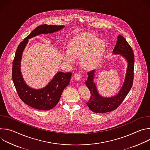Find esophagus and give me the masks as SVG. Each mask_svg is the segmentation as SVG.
Segmentation results:
<instances>
[{
	"label": "esophagus",
	"instance_id": "1",
	"mask_svg": "<svg viewBox=\"0 0 150 150\" xmlns=\"http://www.w3.org/2000/svg\"><path fill=\"white\" fill-rule=\"evenodd\" d=\"M81 77V75L79 73H76L74 75V78L76 80H79Z\"/></svg>",
	"mask_w": 150,
	"mask_h": 150
}]
</instances>
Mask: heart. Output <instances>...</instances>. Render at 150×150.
I'll list each match as a JSON object with an SVG mask.
<instances>
[{
  "label": "heart",
  "mask_w": 150,
  "mask_h": 150,
  "mask_svg": "<svg viewBox=\"0 0 150 150\" xmlns=\"http://www.w3.org/2000/svg\"><path fill=\"white\" fill-rule=\"evenodd\" d=\"M104 45L103 41L91 34H83L74 37L69 45L68 51L64 54L65 59L73 63L74 57L82 56V64L86 69L96 67L100 62Z\"/></svg>",
  "instance_id": "heart-1"
}]
</instances>
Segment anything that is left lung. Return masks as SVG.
<instances>
[{"label": "left lung", "mask_w": 150, "mask_h": 150, "mask_svg": "<svg viewBox=\"0 0 150 150\" xmlns=\"http://www.w3.org/2000/svg\"><path fill=\"white\" fill-rule=\"evenodd\" d=\"M113 52L115 54H122L127 61L128 66L125 80L117 95L110 98H104L98 94L96 85L93 82L95 71L92 70L87 73L88 78L85 81V84L90 91L91 97L86 104L89 109L95 113H107L116 109L123 101L132 87L134 74V54L132 47L122 35L118 36L117 43Z\"/></svg>", "instance_id": "left-lung-1"}]
</instances>
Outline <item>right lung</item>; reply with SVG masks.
I'll return each mask as SVG.
<instances>
[{
    "label": "right lung",
    "instance_id": "right-lung-1",
    "mask_svg": "<svg viewBox=\"0 0 150 150\" xmlns=\"http://www.w3.org/2000/svg\"><path fill=\"white\" fill-rule=\"evenodd\" d=\"M64 25L43 24L35 28L18 45L12 63V78L19 97L31 108L48 110L53 109L58 103L62 92L69 84L71 72H57L46 87L41 90H34L25 83L20 71L21 59L28 39L40 34L52 33L62 29Z\"/></svg>",
    "mask_w": 150,
    "mask_h": 150
}]
</instances>
